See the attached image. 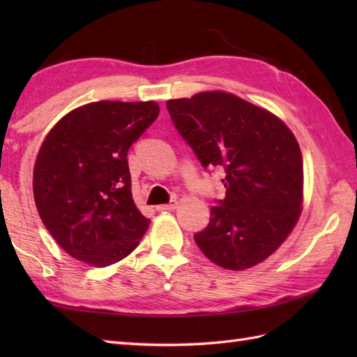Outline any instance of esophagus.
Wrapping results in <instances>:
<instances>
[{
    "instance_id": "34e87169",
    "label": "esophagus",
    "mask_w": 357,
    "mask_h": 357,
    "mask_svg": "<svg viewBox=\"0 0 357 357\" xmlns=\"http://www.w3.org/2000/svg\"><path fill=\"white\" fill-rule=\"evenodd\" d=\"M176 206H178V201H176V199H170V202H167V204H161V206H158V207H156V210H158V211H164V210H173V208H176Z\"/></svg>"
}]
</instances>
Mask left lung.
Listing matches in <instances>:
<instances>
[{
    "label": "left lung",
    "mask_w": 357,
    "mask_h": 357,
    "mask_svg": "<svg viewBox=\"0 0 357 357\" xmlns=\"http://www.w3.org/2000/svg\"><path fill=\"white\" fill-rule=\"evenodd\" d=\"M173 126L204 169L221 165L225 198L195 242L211 262L245 270L276 252L301 215L302 153L282 121L224 92L167 101Z\"/></svg>",
    "instance_id": "left-lung-1"
}]
</instances>
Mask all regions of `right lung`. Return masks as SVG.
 <instances>
[{"label": "right lung", "mask_w": 357, "mask_h": 357, "mask_svg": "<svg viewBox=\"0 0 357 357\" xmlns=\"http://www.w3.org/2000/svg\"><path fill=\"white\" fill-rule=\"evenodd\" d=\"M159 105L98 101L75 109L45 136L33 170L45 229L75 259L107 267L138 247L150 219L136 208L127 151Z\"/></svg>", "instance_id": "add662e5"}]
</instances>
